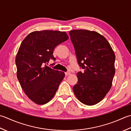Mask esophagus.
<instances>
[{
	"label": "esophagus",
	"mask_w": 131,
	"mask_h": 131,
	"mask_svg": "<svg viewBox=\"0 0 131 131\" xmlns=\"http://www.w3.org/2000/svg\"><path fill=\"white\" fill-rule=\"evenodd\" d=\"M71 74V72H65V74L66 76H68L69 74Z\"/></svg>",
	"instance_id": "esophagus-1"
}]
</instances>
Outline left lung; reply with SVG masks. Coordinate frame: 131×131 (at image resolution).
<instances>
[{
  "label": "left lung",
  "instance_id": "obj_1",
  "mask_svg": "<svg viewBox=\"0 0 131 131\" xmlns=\"http://www.w3.org/2000/svg\"><path fill=\"white\" fill-rule=\"evenodd\" d=\"M79 65L84 72L77 73L73 91L82 103L94 105L110 90L115 69V55L105 37L95 31L73 30L69 32Z\"/></svg>",
  "mask_w": 131,
  "mask_h": 131
}]
</instances>
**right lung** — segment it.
Returning <instances> with one entry per match:
<instances>
[{
  "label": "right lung",
  "mask_w": 131,
  "mask_h": 131,
  "mask_svg": "<svg viewBox=\"0 0 131 131\" xmlns=\"http://www.w3.org/2000/svg\"><path fill=\"white\" fill-rule=\"evenodd\" d=\"M68 38L65 31H34L21 42L16 57L17 77L25 94L35 103L49 102L64 77V72L44 64L50 59L55 60L54 49Z\"/></svg>",
  "instance_id": "right-lung-1"
}]
</instances>
